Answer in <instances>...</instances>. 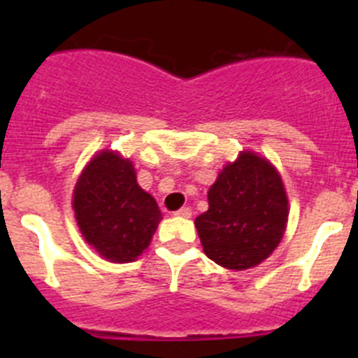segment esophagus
<instances>
[{"instance_id": "1", "label": "esophagus", "mask_w": 358, "mask_h": 358, "mask_svg": "<svg viewBox=\"0 0 358 358\" xmlns=\"http://www.w3.org/2000/svg\"><path fill=\"white\" fill-rule=\"evenodd\" d=\"M175 215L176 216H182V218H190V216H192V209H190L189 206H185V208L178 209V211H176Z\"/></svg>"}]
</instances>
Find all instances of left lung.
Listing matches in <instances>:
<instances>
[{
  "instance_id": "obj_1",
  "label": "left lung",
  "mask_w": 358,
  "mask_h": 358,
  "mask_svg": "<svg viewBox=\"0 0 358 358\" xmlns=\"http://www.w3.org/2000/svg\"><path fill=\"white\" fill-rule=\"evenodd\" d=\"M196 218L206 256L229 270L259 265L279 246L287 225V196L277 169L255 152L229 162Z\"/></svg>"
}]
</instances>
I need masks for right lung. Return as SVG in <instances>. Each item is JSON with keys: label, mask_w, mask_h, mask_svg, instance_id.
I'll list each match as a JSON object with an SVG mask.
<instances>
[{"label": "right lung", "mask_w": 358, "mask_h": 358, "mask_svg": "<svg viewBox=\"0 0 358 358\" xmlns=\"http://www.w3.org/2000/svg\"><path fill=\"white\" fill-rule=\"evenodd\" d=\"M72 208L86 243L112 263L135 262L162 218L156 199L136 183L131 161L112 150L96 154L83 169Z\"/></svg>", "instance_id": "right-lung-1"}]
</instances>
